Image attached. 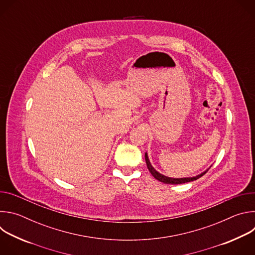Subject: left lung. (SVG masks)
I'll use <instances>...</instances> for the list:
<instances>
[{
  "instance_id": "obj_1",
  "label": "left lung",
  "mask_w": 255,
  "mask_h": 255,
  "mask_svg": "<svg viewBox=\"0 0 255 255\" xmlns=\"http://www.w3.org/2000/svg\"><path fill=\"white\" fill-rule=\"evenodd\" d=\"M145 161H146V164H147V168L149 169L150 173L159 181H161V183H164V184H171V185H179V184H185V183H189V181H193V180H196L198 178H200L201 176H203L207 171H204L203 173L197 175V176H194V177H185V178H172V177H167L165 175H162L161 173L157 172L153 166L151 165L149 159H148V156H147V153H145Z\"/></svg>"
}]
</instances>
